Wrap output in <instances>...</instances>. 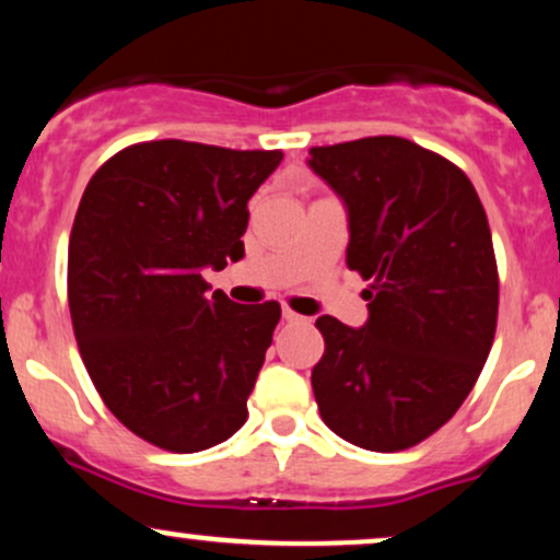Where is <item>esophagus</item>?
I'll use <instances>...</instances> for the list:
<instances>
[{"label":"esophagus","instance_id":"obj_1","mask_svg":"<svg viewBox=\"0 0 560 560\" xmlns=\"http://www.w3.org/2000/svg\"><path fill=\"white\" fill-rule=\"evenodd\" d=\"M281 316H284V320H289V324H298V320H302L300 313H294L292 307L284 305V311H281Z\"/></svg>","mask_w":560,"mask_h":560}]
</instances>
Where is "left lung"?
Masks as SVG:
<instances>
[{"label":"left lung","mask_w":560,"mask_h":560,"mask_svg":"<svg viewBox=\"0 0 560 560\" xmlns=\"http://www.w3.org/2000/svg\"><path fill=\"white\" fill-rule=\"evenodd\" d=\"M311 168L345 199L347 266L371 281L363 329L316 320L320 419L363 450H408L453 419L490 355L500 281L487 213L458 165L402 137L313 147Z\"/></svg>","instance_id":"left-lung-1"}]
</instances>
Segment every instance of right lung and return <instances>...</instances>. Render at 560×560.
Returning <instances> with one entry per match:
<instances>
[{"instance_id": "add662e5", "label": "right lung", "mask_w": 560, "mask_h": 560, "mask_svg": "<svg viewBox=\"0 0 560 560\" xmlns=\"http://www.w3.org/2000/svg\"><path fill=\"white\" fill-rule=\"evenodd\" d=\"M281 158L139 141L83 191L68 247L75 342L110 413L160 450L199 453L247 421L281 305L208 294L202 268L244 258L247 202Z\"/></svg>"}]
</instances>
